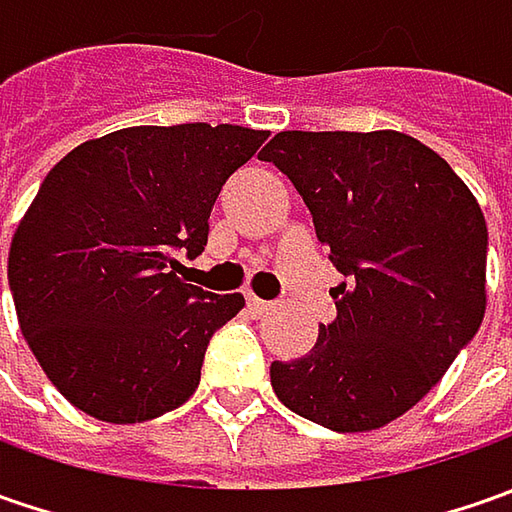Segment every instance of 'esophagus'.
<instances>
[{"label": "esophagus", "mask_w": 512, "mask_h": 512, "mask_svg": "<svg viewBox=\"0 0 512 512\" xmlns=\"http://www.w3.org/2000/svg\"><path fill=\"white\" fill-rule=\"evenodd\" d=\"M247 307L253 310V313H265L273 307V302H265V299H259V296H253V293H247Z\"/></svg>", "instance_id": "esophagus-1"}]
</instances>
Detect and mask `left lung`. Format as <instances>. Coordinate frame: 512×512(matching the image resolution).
I'll return each mask as SVG.
<instances>
[{
	"instance_id": "obj_1",
	"label": "left lung",
	"mask_w": 512,
	"mask_h": 512,
	"mask_svg": "<svg viewBox=\"0 0 512 512\" xmlns=\"http://www.w3.org/2000/svg\"><path fill=\"white\" fill-rule=\"evenodd\" d=\"M262 162L290 179L344 273L336 319L302 359L270 364L279 402L362 433L407 413L479 333L487 225L439 153L396 130H285Z\"/></svg>"
}]
</instances>
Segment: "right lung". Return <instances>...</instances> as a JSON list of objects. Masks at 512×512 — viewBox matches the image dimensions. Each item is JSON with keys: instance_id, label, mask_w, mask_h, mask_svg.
Segmentation results:
<instances>
[{"instance_id": "obj_1", "label": "right lung", "mask_w": 512, "mask_h": 512, "mask_svg": "<svg viewBox=\"0 0 512 512\" xmlns=\"http://www.w3.org/2000/svg\"><path fill=\"white\" fill-rule=\"evenodd\" d=\"M265 139L205 122L125 128L45 176L8 282L25 342L73 407L136 424L193 396L210 336L245 299L182 282L176 256L205 250L219 190Z\"/></svg>"}]
</instances>
